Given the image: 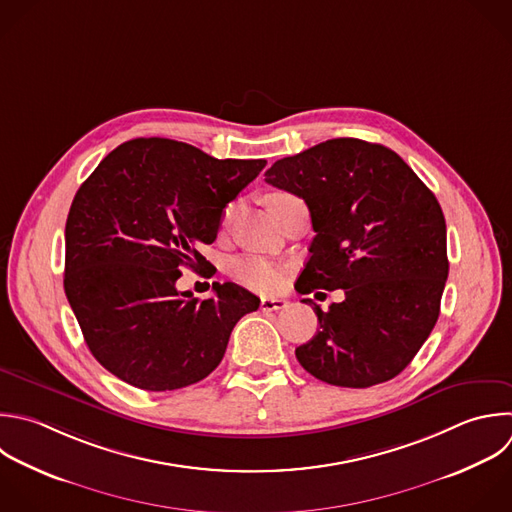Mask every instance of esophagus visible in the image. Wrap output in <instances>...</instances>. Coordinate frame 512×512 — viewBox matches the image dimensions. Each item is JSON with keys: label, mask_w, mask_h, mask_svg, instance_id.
<instances>
[{"label": "esophagus", "mask_w": 512, "mask_h": 512, "mask_svg": "<svg viewBox=\"0 0 512 512\" xmlns=\"http://www.w3.org/2000/svg\"><path fill=\"white\" fill-rule=\"evenodd\" d=\"M286 306H288V300L284 298H262L260 302L262 312H278V310H284Z\"/></svg>", "instance_id": "34e87169"}]
</instances>
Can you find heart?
I'll return each mask as SVG.
<instances>
[{
    "mask_svg": "<svg viewBox=\"0 0 512 512\" xmlns=\"http://www.w3.org/2000/svg\"><path fill=\"white\" fill-rule=\"evenodd\" d=\"M288 194H270L268 196V206L286 198ZM236 212V204H230L226 210H224V216H222V222L228 224L232 220ZM230 272L232 276L246 288L250 290H256V292H272L278 288L280 284V268L266 260V258H260V256H240L232 262L230 266Z\"/></svg>",
    "mask_w": 512,
    "mask_h": 512,
    "instance_id": "heart-1",
    "label": "heart"
}]
</instances>
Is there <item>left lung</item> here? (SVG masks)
<instances>
[{"label":"left lung","instance_id":"1","mask_svg":"<svg viewBox=\"0 0 512 512\" xmlns=\"http://www.w3.org/2000/svg\"><path fill=\"white\" fill-rule=\"evenodd\" d=\"M266 182L302 198L316 236L300 294L344 290L296 348L322 382L368 388L400 374L430 336L448 276L446 222L434 194L390 148L326 140L282 158Z\"/></svg>","mask_w":512,"mask_h":512}]
</instances>
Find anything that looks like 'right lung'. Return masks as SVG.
<instances>
[{"label":"right lung","instance_id":"add662e5","mask_svg":"<svg viewBox=\"0 0 512 512\" xmlns=\"http://www.w3.org/2000/svg\"><path fill=\"white\" fill-rule=\"evenodd\" d=\"M266 160H218L166 138H136L110 152L80 186L66 222L64 288L94 358L152 392L206 378L236 322L260 298L218 284L198 300L176 288L204 268L222 212Z\"/></svg>","mask_w":512,"mask_h":512}]
</instances>
